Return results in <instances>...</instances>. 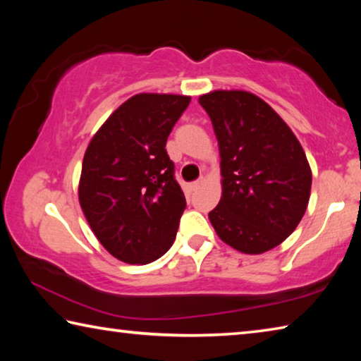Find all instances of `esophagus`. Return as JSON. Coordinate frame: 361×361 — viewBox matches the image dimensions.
I'll list each match as a JSON object with an SVG mask.
<instances>
[{"label": "esophagus", "mask_w": 361, "mask_h": 361, "mask_svg": "<svg viewBox=\"0 0 361 361\" xmlns=\"http://www.w3.org/2000/svg\"><path fill=\"white\" fill-rule=\"evenodd\" d=\"M204 181H205L204 178H199L197 181H192L191 185H189V189H192V191H194V189H197L200 185H204Z\"/></svg>", "instance_id": "obj_1"}]
</instances>
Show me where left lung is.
<instances>
[{
  "label": "left lung",
  "instance_id": "1",
  "mask_svg": "<svg viewBox=\"0 0 361 361\" xmlns=\"http://www.w3.org/2000/svg\"><path fill=\"white\" fill-rule=\"evenodd\" d=\"M221 157V199L209 213L216 235L237 252L261 255L280 245L304 216L312 170L288 124L247 90L199 97Z\"/></svg>",
  "mask_w": 361,
  "mask_h": 361
}]
</instances>
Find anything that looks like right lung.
Wrapping results in <instances>:
<instances>
[{
	"instance_id": "obj_1",
	"label": "right lung",
	"mask_w": 361,
	"mask_h": 361,
	"mask_svg": "<svg viewBox=\"0 0 361 361\" xmlns=\"http://www.w3.org/2000/svg\"><path fill=\"white\" fill-rule=\"evenodd\" d=\"M189 102V95H133L84 152L79 205L106 252L127 264L156 261L175 240L186 199L166 143Z\"/></svg>"
}]
</instances>
